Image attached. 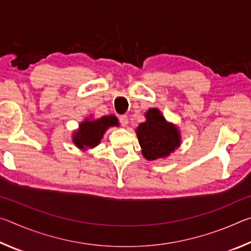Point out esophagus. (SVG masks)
I'll return each instance as SVG.
<instances>
[{
	"mask_svg": "<svg viewBox=\"0 0 251 251\" xmlns=\"http://www.w3.org/2000/svg\"><path fill=\"white\" fill-rule=\"evenodd\" d=\"M120 122H121L122 126L126 127L127 125H128V117H127L126 115H122V116H120Z\"/></svg>",
	"mask_w": 251,
	"mask_h": 251,
	"instance_id": "1",
	"label": "esophagus"
}]
</instances>
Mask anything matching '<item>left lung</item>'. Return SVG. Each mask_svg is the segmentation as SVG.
Masks as SVG:
<instances>
[{
  "label": "left lung",
  "mask_w": 251,
  "mask_h": 251,
  "mask_svg": "<svg viewBox=\"0 0 251 251\" xmlns=\"http://www.w3.org/2000/svg\"><path fill=\"white\" fill-rule=\"evenodd\" d=\"M145 117L136 128L142 155L147 160L167 158L181 144L179 127L167 122L158 108H150Z\"/></svg>",
  "instance_id": "left-lung-1"
}]
</instances>
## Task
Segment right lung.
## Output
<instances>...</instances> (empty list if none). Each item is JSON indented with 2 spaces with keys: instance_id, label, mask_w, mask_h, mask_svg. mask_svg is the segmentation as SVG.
Wrapping results in <instances>:
<instances>
[{
  "instance_id": "add662e5",
  "label": "right lung",
  "mask_w": 251,
  "mask_h": 251,
  "mask_svg": "<svg viewBox=\"0 0 251 251\" xmlns=\"http://www.w3.org/2000/svg\"><path fill=\"white\" fill-rule=\"evenodd\" d=\"M118 120L114 115L101 116L100 118H85L79 123L78 128L72 134V142L82 151L93 150L100 143L106 130L117 126Z\"/></svg>"
}]
</instances>
